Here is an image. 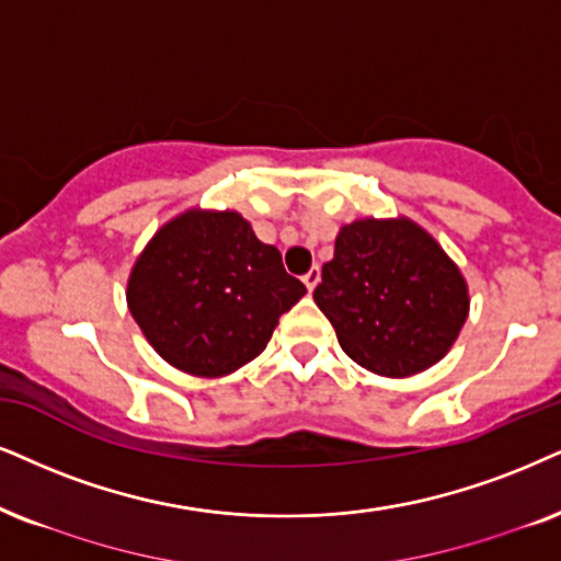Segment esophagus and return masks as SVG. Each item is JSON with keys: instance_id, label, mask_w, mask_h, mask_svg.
<instances>
[{"instance_id": "1", "label": "esophagus", "mask_w": 561, "mask_h": 561, "mask_svg": "<svg viewBox=\"0 0 561 561\" xmlns=\"http://www.w3.org/2000/svg\"><path fill=\"white\" fill-rule=\"evenodd\" d=\"M302 282H305V287H308V293H313L316 289V285L318 282H321V268L318 266H313V268H308V274L302 276Z\"/></svg>"}]
</instances>
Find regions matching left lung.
<instances>
[{
	"label": "left lung",
	"instance_id": "left-lung-1",
	"mask_svg": "<svg viewBox=\"0 0 561 561\" xmlns=\"http://www.w3.org/2000/svg\"><path fill=\"white\" fill-rule=\"evenodd\" d=\"M313 300L354 363L382 378L437 365L469 318V282L409 217L344 225Z\"/></svg>",
	"mask_w": 561,
	"mask_h": 561
}]
</instances>
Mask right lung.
<instances>
[{
  "label": "right lung",
  "mask_w": 561,
  "mask_h": 561,
  "mask_svg": "<svg viewBox=\"0 0 561 561\" xmlns=\"http://www.w3.org/2000/svg\"><path fill=\"white\" fill-rule=\"evenodd\" d=\"M305 295L274 245L236 209H186L150 238L126 282V305L152 350L194 378H222L266 350Z\"/></svg>",
  "instance_id": "1"
}]
</instances>
